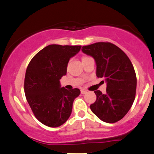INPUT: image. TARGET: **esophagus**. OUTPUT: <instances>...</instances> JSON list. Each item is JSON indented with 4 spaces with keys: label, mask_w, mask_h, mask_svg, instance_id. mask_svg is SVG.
Segmentation results:
<instances>
[{
    "label": "esophagus",
    "mask_w": 154,
    "mask_h": 154,
    "mask_svg": "<svg viewBox=\"0 0 154 154\" xmlns=\"http://www.w3.org/2000/svg\"><path fill=\"white\" fill-rule=\"evenodd\" d=\"M86 92H87V91L85 90H83V89H82V90H81V93H82V94H85Z\"/></svg>",
    "instance_id": "esophagus-1"
}]
</instances>
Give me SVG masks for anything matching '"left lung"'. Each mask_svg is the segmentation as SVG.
I'll use <instances>...</instances> for the list:
<instances>
[{
    "label": "left lung",
    "instance_id": "1",
    "mask_svg": "<svg viewBox=\"0 0 154 154\" xmlns=\"http://www.w3.org/2000/svg\"><path fill=\"white\" fill-rule=\"evenodd\" d=\"M82 51L93 57L96 75L107 82L106 93L95 91L97 99L90 109L105 123H116L127 114L136 97L137 79L132 63L119 47L110 42L85 46Z\"/></svg>",
    "mask_w": 154,
    "mask_h": 154
}]
</instances>
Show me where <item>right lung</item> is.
I'll return each instance as SVG.
<instances>
[{
	"instance_id": "right-lung-1",
	"label": "right lung",
	"mask_w": 154,
	"mask_h": 154,
	"mask_svg": "<svg viewBox=\"0 0 154 154\" xmlns=\"http://www.w3.org/2000/svg\"><path fill=\"white\" fill-rule=\"evenodd\" d=\"M81 46L51 44L33 57L26 71L24 92L35 117L47 126L64 124L72 113L73 102L80 94L77 88H62L59 79L66 75L70 58Z\"/></svg>"
}]
</instances>
